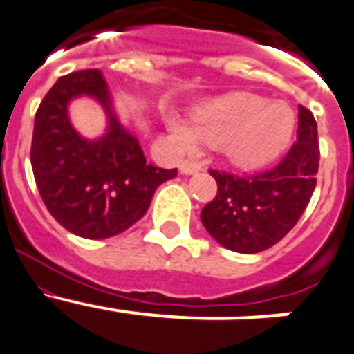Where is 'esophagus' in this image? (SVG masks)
Returning <instances> with one entry per match:
<instances>
[{"label": "esophagus", "mask_w": 354, "mask_h": 354, "mask_svg": "<svg viewBox=\"0 0 354 354\" xmlns=\"http://www.w3.org/2000/svg\"><path fill=\"white\" fill-rule=\"evenodd\" d=\"M181 174H196L201 171V165L198 162H190V160H185V162H181L180 165Z\"/></svg>", "instance_id": "1"}]
</instances>
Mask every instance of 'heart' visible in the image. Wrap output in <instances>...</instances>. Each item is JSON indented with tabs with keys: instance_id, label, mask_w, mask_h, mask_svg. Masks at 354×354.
<instances>
[{
	"instance_id": "b5f03b06",
	"label": "heart",
	"mask_w": 354,
	"mask_h": 354,
	"mask_svg": "<svg viewBox=\"0 0 354 354\" xmlns=\"http://www.w3.org/2000/svg\"><path fill=\"white\" fill-rule=\"evenodd\" d=\"M167 130L180 151H198L205 140L224 146L235 164L257 167L287 149L296 130V113L285 101L233 92L203 103L194 112V124L169 115Z\"/></svg>"
}]
</instances>
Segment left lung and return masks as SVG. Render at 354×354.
I'll list each match as a JSON object with an SVG mask.
<instances>
[{
    "instance_id": "left-lung-1",
    "label": "left lung",
    "mask_w": 354,
    "mask_h": 354,
    "mask_svg": "<svg viewBox=\"0 0 354 354\" xmlns=\"http://www.w3.org/2000/svg\"><path fill=\"white\" fill-rule=\"evenodd\" d=\"M319 156L317 122L299 106L297 140L279 164L254 176L210 171L217 196L201 210L203 226L226 250L244 254L269 250L308 207Z\"/></svg>"
}]
</instances>
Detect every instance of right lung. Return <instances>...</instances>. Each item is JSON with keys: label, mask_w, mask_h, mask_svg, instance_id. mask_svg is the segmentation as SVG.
<instances>
[{"label": "right lung", "mask_w": 354, "mask_h": 354, "mask_svg": "<svg viewBox=\"0 0 354 354\" xmlns=\"http://www.w3.org/2000/svg\"><path fill=\"white\" fill-rule=\"evenodd\" d=\"M76 97H92L107 113V130L97 140H85L70 124L68 104ZM30 160L49 214L92 241L142 219L155 190L178 173L147 162L139 139L119 121L97 69L62 76L46 94L35 113Z\"/></svg>", "instance_id": "right-lung-1"}]
</instances>
